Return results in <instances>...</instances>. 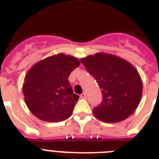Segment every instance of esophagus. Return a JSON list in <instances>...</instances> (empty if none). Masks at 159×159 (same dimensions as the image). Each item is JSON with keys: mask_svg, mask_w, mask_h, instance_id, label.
Segmentation results:
<instances>
[{"mask_svg": "<svg viewBox=\"0 0 159 159\" xmlns=\"http://www.w3.org/2000/svg\"><path fill=\"white\" fill-rule=\"evenodd\" d=\"M81 98H82V99H86V98H87V94H86L85 92H83V93L81 95Z\"/></svg>", "mask_w": 159, "mask_h": 159, "instance_id": "obj_1", "label": "esophagus"}]
</instances>
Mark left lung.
I'll return each instance as SVG.
<instances>
[{
	"instance_id": "obj_1",
	"label": "left lung",
	"mask_w": 159,
	"mask_h": 159,
	"mask_svg": "<svg viewBox=\"0 0 159 159\" xmlns=\"http://www.w3.org/2000/svg\"><path fill=\"white\" fill-rule=\"evenodd\" d=\"M81 62L102 90L103 101L92 111L96 118L106 123H117L135 111L142 97L143 82L130 62L106 53L89 55Z\"/></svg>"
}]
</instances>
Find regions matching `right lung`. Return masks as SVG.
<instances>
[{
  "mask_svg": "<svg viewBox=\"0 0 159 159\" xmlns=\"http://www.w3.org/2000/svg\"><path fill=\"white\" fill-rule=\"evenodd\" d=\"M80 65L77 57L57 53L36 62L23 83L25 102L34 116L46 122H60L71 116L79 97L68 81Z\"/></svg>",
  "mask_w": 159,
  "mask_h": 159,
  "instance_id": "add662e5",
  "label": "right lung"
}]
</instances>
